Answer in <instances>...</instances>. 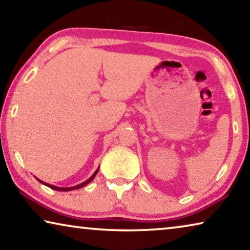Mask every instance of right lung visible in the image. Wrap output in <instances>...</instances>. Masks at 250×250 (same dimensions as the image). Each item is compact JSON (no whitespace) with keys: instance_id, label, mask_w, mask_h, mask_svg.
Returning a JSON list of instances; mask_svg holds the SVG:
<instances>
[{"instance_id":"1","label":"right lung","mask_w":250,"mask_h":250,"mask_svg":"<svg viewBox=\"0 0 250 250\" xmlns=\"http://www.w3.org/2000/svg\"><path fill=\"white\" fill-rule=\"evenodd\" d=\"M98 171H99V169H97L96 170V172L93 173L92 176H91L88 180L86 181H84V182H82V184H80V185H77V186H74V187H68V188H62V187H57V186H53V185H50V184H46V182H44V181H42V180H39L40 182H41V184H43V185H45V186H47V187H50L51 189H53V190H57V191H71V190H75V189H80V188H82V187H84L85 185H88L89 182H91L92 181L93 179H94V177H96V175L98 173Z\"/></svg>"}]
</instances>
